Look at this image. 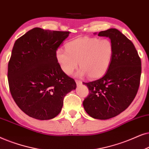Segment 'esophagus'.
Masks as SVG:
<instances>
[{"label":"esophagus","instance_id":"34e87169","mask_svg":"<svg viewBox=\"0 0 149 149\" xmlns=\"http://www.w3.org/2000/svg\"><path fill=\"white\" fill-rule=\"evenodd\" d=\"M76 84L78 85V86H79V85H80V84H82V82H81L80 80H76Z\"/></svg>","mask_w":149,"mask_h":149}]
</instances>
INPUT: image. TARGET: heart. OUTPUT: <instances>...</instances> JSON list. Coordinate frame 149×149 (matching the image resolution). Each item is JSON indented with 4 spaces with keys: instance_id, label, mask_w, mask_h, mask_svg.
Returning a JSON list of instances; mask_svg holds the SVG:
<instances>
[{
    "instance_id": "b5f03b06",
    "label": "heart",
    "mask_w": 149,
    "mask_h": 149,
    "mask_svg": "<svg viewBox=\"0 0 149 149\" xmlns=\"http://www.w3.org/2000/svg\"><path fill=\"white\" fill-rule=\"evenodd\" d=\"M113 54L114 46L109 39L83 37L67 43L66 49H57L56 58L65 74H72L79 62L81 69L78 76L87 75L88 78L95 79L108 70Z\"/></svg>"
}]
</instances>
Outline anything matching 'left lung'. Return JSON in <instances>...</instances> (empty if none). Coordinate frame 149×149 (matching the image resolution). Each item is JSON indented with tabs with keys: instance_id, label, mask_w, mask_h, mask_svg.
<instances>
[{
	"instance_id": "obj_1",
	"label": "left lung",
	"mask_w": 149,
	"mask_h": 149,
	"mask_svg": "<svg viewBox=\"0 0 149 149\" xmlns=\"http://www.w3.org/2000/svg\"><path fill=\"white\" fill-rule=\"evenodd\" d=\"M114 46L110 67L102 78L82 82L89 93L83 106L91 117L106 120L114 117L130 106L138 93L141 76V60L134 43L116 29L101 31Z\"/></svg>"
}]
</instances>
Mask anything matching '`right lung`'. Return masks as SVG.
<instances>
[{
  "mask_svg": "<svg viewBox=\"0 0 149 149\" xmlns=\"http://www.w3.org/2000/svg\"><path fill=\"white\" fill-rule=\"evenodd\" d=\"M69 31L34 28L15 41L8 63L11 96L26 114L49 120L60 113L65 96L76 89L73 78L63 72L56 52Z\"/></svg>",
  "mask_w": 149,
  "mask_h": 149,
  "instance_id": "obj_1",
  "label": "right lung"
}]
</instances>
